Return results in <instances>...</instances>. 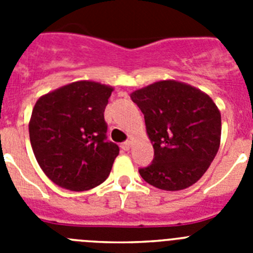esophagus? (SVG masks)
<instances>
[{
	"mask_svg": "<svg viewBox=\"0 0 253 253\" xmlns=\"http://www.w3.org/2000/svg\"><path fill=\"white\" fill-rule=\"evenodd\" d=\"M130 147H131L130 140H126V142H124L122 144V148L124 149V151H129V149H130Z\"/></svg>",
	"mask_w": 253,
	"mask_h": 253,
	"instance_id": "obj_1",
	"label": "esophagus"
}]
</instances>
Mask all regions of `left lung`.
Masks as SVG:
<instances>
[{
	"label": "left lung",
	"instance_id": "1",
	"mask_svg": "<svg viewBox=\"0 0 253 253\" xmlns=\"http://www.w3.org/2000/svg\"><path fill=\"white\" fill-rule=\"evenodd\" d=\"M146 120L154 149L143 180L166 191L187 189L202 178L220 146L222 118L215 102L175 80L153 82L130 93Z\"/></svg>",
	"mask_w": 253,
	"mask_h": 253
}]
</instances>
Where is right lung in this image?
Masks as SVG:
<instances>
[{
    "label": "right lung",
    "instance_id": "add662e5",
    "mask_svg": "<svg viewBox=\"0 0 253 253\" xmlns=\"http://www.w3.org/2000/svg\"><path fill=\"white\" fill-rule=\"evenodd\" d=\"M113 86L76 81L40 96L29 135L40 169L71 191L99 186L111 171L119 147L106 140L104 111Z\"/></svg>",
    "mask_w": 253,
    "mask_h": 253
}]
</instances>
